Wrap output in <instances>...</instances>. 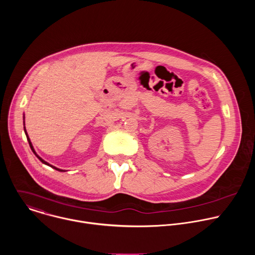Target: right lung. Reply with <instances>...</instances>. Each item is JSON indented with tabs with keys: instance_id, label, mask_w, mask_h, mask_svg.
I'll return each mask as SVG.
<instances>
[{
	"instance_id": "add662e5",
	"label": "right lung",
	"mask_w": 255,
	"mask_h": 255,
	"mask_svg": "<svg viewBox=\"0 0 255 255\" xmlns=\"http://www.w3.org/2000/svg\"><path fill=\"white\" fill-rule=\"evenodd\" d=\"M24 128H25V127H24ZM24 130H25V129H24ZM25 133H26V136H27V139H28V142H29V145H30V147H31V149H32V151H33V152H34V154H35V155H36V156H37V157H38V158H39V160H40V161H41V162H42V163H44V164H47V165H49V166H51V167H52V168H54V169H56V170H58V171H62V169H59V168H57V167H55V166H52V165H50V164H49V163H47V162H46V161H45V160H43V159H42V158H41V157H39V156H38V155H37V154H36V152H35V150H34V149H33V146H32V144H31V142H30V139H29V138H28V135H27V132H26V130H25ZM63 171H64V170H63Z\"/></svg>"
}]
</instances>
